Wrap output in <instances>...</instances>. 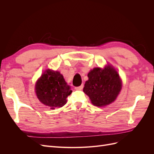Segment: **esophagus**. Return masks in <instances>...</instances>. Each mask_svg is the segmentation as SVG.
Instances as JSON below:
<instances>
[{"mask_svg":"<svg viewBox=\"0 0 154 154\" xmlns=\"http://www.w3.org/2000/svg\"><path fill=\"white\" fill-rule=\"evenodd\" d=\"M83 88V84L81 85L80 86H79V87H75V89L76 90H82Z\"/></svg>","mask_w":154,"mask_h":154,"instance_id":"1","label":"esophagus"}]
</instances>
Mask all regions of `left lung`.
<instances>
[{
  "label": "left lung",
  "instance_id": "obj_1",
  "mask_svg": "<svg viewBox=\"0 0 154 154\" xmlns=\"http://www.w3.org/2000/svg\"><path fill=\"white\" fill-rule=\"evenodd\" d=\"M83 92L97 106L109 105L116 99L122 89V81L114 69L108 66L104 69L94 68L88 74Z\"/></svg>",
  "mask_w": 154,
  "mask_h": 154
}]
</instances>
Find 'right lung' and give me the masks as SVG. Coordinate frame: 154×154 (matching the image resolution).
<instances>
[{"mask_svg":"<svg viewBox=\"0 0 154 154\" xmlns=\"http://www.w3.org/2000/svg\"><path fill=\"white\" fill-rule=\"evenodd\" d=\"M35 91L38 100L51 109L66 105L67 96L72 92L62 74L50 69L46 70L37 81Z\"/></svg>","mask_w":154,"mask_h":154,"instance_id":"right-lung-1","label":"right lung"}]
</instances>
